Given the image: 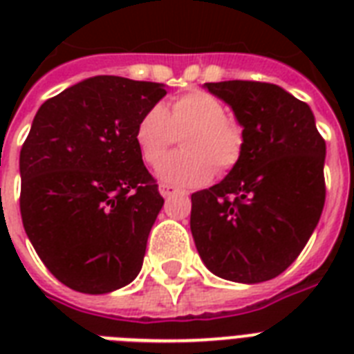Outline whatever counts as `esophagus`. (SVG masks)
<instances>
[{
    "instance_id": "34e87169",
    "label": "esophagus",
    "mask_w": 354,
    "mask_h": 354,
    "mask_svg": "<svg viewBox=\"0 0 354 354\" xmlns=\"http://www.w3.org/2000/svg\"><path fill=\"white\" fill-rule=\"evenodd\" d=\"M160 193L163 198H171V196L180 193V189L174 187V185H169V183H160Z\"/></svg>"
}]
</instances>
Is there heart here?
<instances>
[{"instance_id": "b5f03b06", "label": "heart", "mask_w": 354, "mask_h": 354, "mask_svg": "<svg viewBox=\"0 0 354 354\" xmlns=\"http://www.w3.org/2000/svg\"><path fill=\"white\" fill-rule=\"evenodd\" d=\"M184 132V150L164 162L176 133ZM133 139L139 154L150 167L160 161L163 182L183 187H194L209 182L215 169L232 171L244 149V133L239 122L226 115V108L207 91L189 90L174 97L169 106L156 104L139 118Z\"/></svg>"}]
</instances>
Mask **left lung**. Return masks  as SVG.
I'll use <instances>...</instances> for the list:
<instances>
[{"instance_id": "1", "label": "left lung", "mask_w": 354, "mask_h": 354, "mask_svg": "<svg viewBox=\"0 0 354 354\" xmlns=\"http://www.w3.org/2000/svg\"><path fill=\"white\" fill-rule=\"evenodd\" d=\"M233 108L244 149L221 183L191 194V232L222 279L263 283L301 253L325 204V139L307 102L257 80L205 82Z\"/></svg>"}]
</instances>
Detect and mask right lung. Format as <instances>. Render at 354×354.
<instances>
[{
  "label": "right lung",
  "mask_w": 354,
  "mask_h": 354,
  "mask_svg": "<svg viewBox=\"0 0 354 354\" xmlns=\"http://www.w3.org/2000/svg\"><path fill=\"white\" fill-rule=\"evenodd\" d=\"M163 84L99 75L47 99L19 152V213L47 270L106 294L136 279L163 196L133 139Z\"/></svg>",
  "instance_id": "right-lung-1"
}]
</instances>
